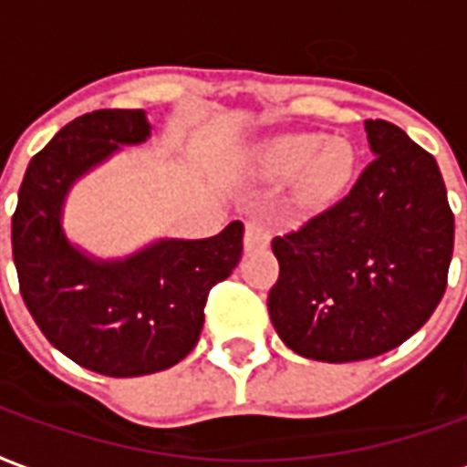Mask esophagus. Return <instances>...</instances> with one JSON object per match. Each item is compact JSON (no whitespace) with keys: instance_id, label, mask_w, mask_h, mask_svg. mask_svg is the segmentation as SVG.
Returning <instances> with one entry per match:
<instances>
[{"instance_id":"obj_1","label":"esophagus","mask_w":467,"mask_h":467,"mask_svg":"<svg viewBox=\"0 0 467 467\" xmlns=\"http://www.w3.org/2000/svg\"><path fill=\"white\" fill-rule=\"evenodd\" d=\"M269 244V230L262 217H250L244 223V247L254 250V247H267Z\"/></svg>"}]
</instances>
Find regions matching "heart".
<instances>
[{
    "label": "heart",
    "instance_id": "obj_1",
    "mask_svg": "<svg viewBox=\"0 0 467 467\" xmlns=\"http://www.w3.org/2000/svg\"><path fill=\"white\" fill-rule=\"evenodd\" d=\"M262 168L269 175H289L302 168L296 195L304 205H327L347 185L354 171V153L344 140H327L317 133H292L269 140L262 150Z\"/></svg>",
    "mask_w": 467,
    "mask_h": 467
}]
</instances>
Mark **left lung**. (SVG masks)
I'll list each match as a JSON object with an SVG mask.
<instances>
[{"label": "left lung", "mask_w": 467, "mask_h": 467, "mask_svg": "<svg viewBox=\"0 0 467 467\" xmlns=\"http://www.w3.org/2000/svg\"><path fill=\"white\" fill-rule=\"evenodd\" d=\"M374 161L337 205L272 240L269 319L299 357L364 361L436 312L453 257V210L433 155L389 120H366Z\"/></svg>", "instance_id": "1"}]
</instances>
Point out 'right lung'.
<instances>
[{"label":"right lung","mask_w":467,"mask_h":467,"mask_svg":"<svg viewBox=\"0 0 467 467\" xmlns=\"http://www.w3.org/2000/svg\"><path fill=\"white\" fill-rule=\"evenodd\" d=\"M150 136L146 110L78 116L31 158L12 217L24 304L71 361L103 376L171 368L198 344L210 289L243 257L240 220L207 240H161L126 260H96L67 240L64 200L84 172Z\"/></svg>","instance_id":"right-lung-1"}]
</instances>
